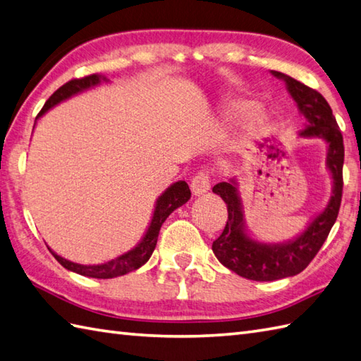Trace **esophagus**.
Listing matches in <instances>:
<instances>
[{
  "instance_id": "1",
  "label": "esophagus",
  "mask_w": 361,
  "mask_h": 361,
  "mask_svg": "<svg viewBox=\"0 0 361 361\" xmlns=\"http://www.w3.org/2000/svg\"><path fill=\"white\" fill-rule=\"evenodd\" d=\"M211 188V176L206 171H200L194 175L192 181H190V189L195 195L206 194Z\"/></svg>"
}]
</instances>
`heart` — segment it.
Listing matches in <instances>:
<instances>
[{"label":"heart","instance_id":"heart-1","mask_svg":"<svg viewBox=\"0 0 361 361\" xmlns=\"http://www.w3.org/2000/svg\"><path fill=\"white\" fill-rule=\"evenodd\" d=\"M247 110H248V105L247 104L237 102V104H234L231 106V111H229V114H231V116H239V114H243ZM264 122H265V116H264L262 113L256 111V113L251 114V127L252 128H259L260 126L264 124Z\"/></svg>","mask_w":361,"mask_h":361}]
</instances>
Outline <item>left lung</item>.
I'll list each match as a JSON object with an SVG mask.
<instances>
[{
  "mask_svg": "<svg viewBox=\"0 0 361 361\" xmlns=\"http://www.w3.org/2000/svg\"><path fill=\"white\" fill-rule=\"evenodd\" d=\"M273 74L286 80L299 111L307 119L305 128L301 130L299 135L304 137H323L329 144L327 167L332 172L334 195L323 214H319L295 240L287 243H262L251 239L245 233L243 214L235 181H221L212 188V192L224 198L228 208V220L224 233L212 242L214 255L220 260V264L251 281H276L301 273L326 242L338 217L343 197L344 144L331 105L317 90L282 73L273 71Z\"/></svg>",
  "mask_w": 361,
  "mask_h": 361,
  "instance_id": "8db88e82",
  "label": "left lung"
}]
</instances>
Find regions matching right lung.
Listing matches in <instances>:
<instances>
[{
	"instance_id": "obj_1",
	"label": "right lung",
	"mask_w": 361,
	"mask_h": 361,
	"mask_svg": "<svg viewBox=\"0 0 361 361\" xmlns=\"http://www.w3.org/2000/svg\"><path fill=\"white\" fill-rule=\"evenodd\" d=\"M105 80H106V78L102 74H90V75H85V78L73 79L70 82H66L65 85L60 87L56 93H54L48 99V101H46L40 113L37 114V118L42 116V114H44L51 109V106H54L56 104L65 101V99L71 97L75 93H79V91H83L90 87H94V85H97V83L105 82ZM189 198H190V189L188 186V183L186 181L173 183V185L158 198L157 208H155V212H153V217L150 221V226L147 229V233H145L144 239L141 240V243L137 245L136 248H133L132 251L126 252V255L119 256L118 259L110 260V262H105L101 265H80V264H74V262H70V260L60 257L59 255H56V252L51 250L49 251L52 252V256L57 259V262L62 264L66 270L79 273L82 276H88V278L110 279V278H116V276L127 274L130 271L137 270V268L147 262L152 256L153 250H155V247H157L161 225L164 224V220L171 216V214L176 208H180V206L185 204Z\"/></svg>"
}]
</instances>
